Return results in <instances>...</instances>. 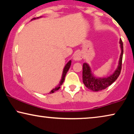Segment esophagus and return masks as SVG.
<instances>
[{"instance_id":"esophagus-1","label":"esophagus","mask_w":134,"mask_h":134,"mask_svg":"<svg viewBox=\"0 0 134 134\" xmlns=\"http://www.w3.org/2000/svg\"><path fill=\"white\" fill-rule=\"evenodd\" d=\"M82 57H83V56H82V55L81 53L77 52L76 53V54H75V55H74L73 59L75 61H80L82 59Z\"/></svg>"}]
</instances>
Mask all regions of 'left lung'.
Returning a JSON list of instances; mask_svg holds the SVG:
<instances>
[{"instance_id":"obj_1","label":"left lung","mask_w":134,"mask_h":134,"mask_svg":"<svg viewBox=\"0 0 134 134\" xmlns=\"http://www.w3.org/2000/svg\"><path fill=\"white\" fill-rule=\"evenodd\" d=\"M120 44L121 50V52L119 59V65L113 75L107 77L103 78H97L91 74L90 67L87 63L83 64L82 70V80L84 85L88 88L93 91H99L104 90L111 85L119 76L121 70L122 64V58L123 54V42L121 40H120Z\"/></svg>"}]
</instances>
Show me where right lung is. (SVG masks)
Returning a JSON list of instances; mask_svg holds the SVG:
<instances>
[{"label": "right lung", "mask_w": 134, "mask_h": 134, "mask_svg": "<svg viewBox=\"0 0 134 134\" xmlns=\"http://www.w3.org/2000/svg\"><path fill=\"white\" fill-rule=\"evenodd\" d=\"M38 17H37V18H34V19H32V20H35V19H38ZM71 63V60H70V61H69V62H68L67 64L65 65L64 69V70H63V75H62V78H61V81H60V83H59V84L58 85L57 87H56L55 88H53V89L52 90H51V92H50V94L53 93L55 92V91L58 90H59V88H60V87H61L60 86H61V85L62 84H63V83L64 82V81L65 75H66L67 71H68V70H69V69H70V67Z\"/></svg>", "instance_id": "1"}]
</instances>
